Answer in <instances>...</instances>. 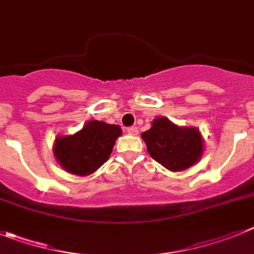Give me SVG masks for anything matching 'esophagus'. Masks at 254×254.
I'll return each instance as SVG.
<instances>
[{"mask_svg": "<svg viewBox=\"0 0 254 254\" xmlns=\"http://www.w3.org/2000/svg\"><path fill=\"white\" fill-rule=\"evenodd\" d=\"M127 132L129 134V135H136V134H138V129L134 127H130L127 129Z\"/></svg>", "mask_w": 254, "mask_h": 254, "instance_id": "1", "label": "esophagus"}]
</instances>
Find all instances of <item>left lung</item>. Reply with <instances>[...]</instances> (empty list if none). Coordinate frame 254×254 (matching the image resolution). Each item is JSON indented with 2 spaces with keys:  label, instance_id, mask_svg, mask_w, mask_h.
<instances>
[{
  "label": "left lung",
  "instance_id": "1",
  "mask_svg": "<svg viewBox=\"0 0 254 254\" xmlns=\"http://www.w3.org/2000/svg\"><path fill=\"white\" fill-rule=\"evenodd\" d=\"M148 153L172 172L185 171L197 163L204 152V140L196 127H177L167 118H157L141 134Z\"/></svg>",
  "mask_w": 254,
  "mask_h": 254
}]
</instances>
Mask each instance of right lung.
<instances>
[{
    "label": "right lung",
    "mask_w": 254,
    "mask_h": 254,
    "mask_svg": "<svg viewBox=\"0 0 254 254\" xmlns=\"http://www.w3.org/2000/svg\"><path fill=\"white\" fill-rule=\"evenodd\" d=\"M120 135L119 125L91 120L76 134L58 136L53 148L54 157L67 172L88 176L109 159Z\"/></svg>",
    "instance_id": "obj_1"
}]
</instances>
